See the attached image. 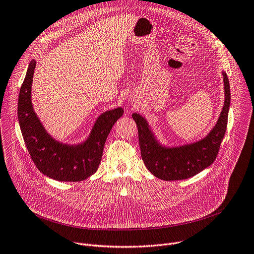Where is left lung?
<instances>
[{"instance_id":"obj_1","label":"left lung","mask_w":254,"mask_h":254,"mask_svg":"<svg viewBox=\"0 0 254 254\" xmlns=\"http://www.w3.org/2000/svg\"><path fill=\"white\" fill-rule=\"evenodd\" d=\"M223 75L226 92L223 111L213 130L204 139L196 143L175 148L162 147L155 140L146 121L138 114L132 115L138 129L142 160L146 168L155 177L165 181L188 179L200 173L215 161L226 134L231 104L229 78L226 72H223Z\"/></svg>"}]
</instances>
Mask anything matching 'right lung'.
<instances>
[{"mask_svg":"<svg viewBox=\"0 0 254 254\" xmlns=\"http://www.w3.org/2000/svg\"><path fill=\"white\" fill-rule=\"evenodd\" d=\"M34 68L35 60H32L20 87L17 103L18 123L31 160L42 174L54 180H85L98 170L107 136L124 111L118 108L99 117L90 137L83 144L69 146L55 141L45 131L32 109L30 89Z\"/></svg>","mask_w":254,"mask_h":254,"instance_id":"add662e5","label":"right lung"}]
</instances>
